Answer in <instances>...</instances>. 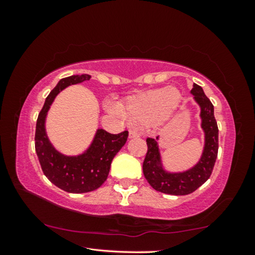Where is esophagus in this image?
<instances>
[{"label": "esophagus", "mask_w": 255, "mask_h": 255, "mask_svg": "<svg viewBox=\"0 0 255 255\" xmlns=\"http://www.w3.org/2000/svg\"><path fill=\"white\" fill-rule=\"evenodd\" d=\"M138 137H140V132L137 130V129H130V130H129V138H130V139H133V138H138Z\"/></svg>", "instance_id": "esophagus-1"}]
</instances>
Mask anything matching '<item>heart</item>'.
<instances>
[{
  "label": "heart",
  "instance_id": "1",
  "mask_svg": "<svg viewBox=\"0 0 255 255\" xmlns=\"http://www.w3.org/2000/svg\"><path fill=\"white\" fill-rule=\"evenodd\" d=\"M182 94L176 88H161L143 92L127 99L119 107V114L130 122L156 126L165 124L178 109ZM112 111L118 112L111 108Z\"/></svg>",
  "mask_w": 255,
  "mask_h": 255
}]
</instances>
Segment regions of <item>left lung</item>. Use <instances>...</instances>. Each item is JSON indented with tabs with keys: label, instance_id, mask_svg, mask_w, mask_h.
<instances>
[{
	"label": "left lung",
	"instance_id": "1",
	"mask_svg": "<svg viewBox=\"0 0 255 255\" xmlns=\"http://www.w3.org/2000/svg\"><path fill=\"white\" fill-rule=\"evenodd\" d=\"M200 108V127L204 132V147L195 165L183 171H170L163 163L159 137L147 138V154L143 163V172L148 183L156 191L173 196L192 193L201 187L213 172L218 153V127L214 116V106L201 86L193 83L190 92Z\"/></svg>",
	"mask_w": 255,
	"mask_h": 255
}]
</instances>
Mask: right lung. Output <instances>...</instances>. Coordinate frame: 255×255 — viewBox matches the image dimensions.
Wrapping results in <instances>:
<instances>
[{"instance_id":"right-lung-1","label":"right lung","mask_w":255,"mask_h":255,"mask_svg":"<svg viewBox=\"0 0 255 255\" xmlns=\"http://www.w3.org/2000/svg\"><path fill=\"white\" fill-rule=\"evenodd\" d=\"M91 75H72L59 80L46 98L36 125L34 147L42 172L56 187L71 193H84L100 188L107 180L110 165L123 146L126 144L128 131L112 135L98 128L86 149L76 155H66L56 149L46 131V119L55 98L71 85L83 83Z\"/></svg>"}]
</instances>
